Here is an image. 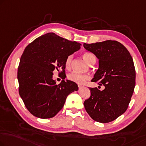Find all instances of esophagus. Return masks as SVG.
<instances>
[{"instance_id": "34e87169", "label": "esophagus", "mask_w": 146, "mask_h": 146, "mask_svg": "<svg viewBox=\"0 0 146 146\" xmlns=\"http://www.w3.org/2000/svg\"><path fill=\"white\" fill-rule=\"evenodd\" d=\"M78 86H79V88H82V87H83L84 86L81 85V84H79V85H78Z\"/></svg>"}]
</instances>
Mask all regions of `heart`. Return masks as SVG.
<instances>
[{"instance_id": "1", "label": "heart", "mask_w": 146, "mask_h": 146, "mask_svg": "<svg viewBox=\"0 0 146 146\" xmlns=\"http://www.w3.org/2000/svg\"><path fill=\"white\" fill-rule=\"evenodd\" d=\"M82 57H83L84 60H85L89 65L92 64L94 62L96 63V56L94 54L88 52H84V53L82 54ZM72 59L73 55H69L68 57L67 58L66 62H65V65H66V68H69V67H70L71 62ZM67 78H68L69 80L75 82V83L83 84L85 82L86 80L90 79V77H89V75H84V74H79L77 73L73 72L69 74L68 76H67Z\"/></svg>"}]
</instances>
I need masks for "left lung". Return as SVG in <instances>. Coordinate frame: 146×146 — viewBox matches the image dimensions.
Instances as JSON below:
<instances>
[{"instance_id": "obj_1", "label": "left lung", "mask_w": 146, "mask_h": 146, "mask_svg": "<svg viewBox=\"0 0 146 146\" xmlns=\"http://www.w3.org/2000/svg\"><path fill=\"white\" fill-rule=\"evenodd\" d=\"M83 46L99 60L98 69L91 81L105 86L103 90L89 88L91 94L84 102V108L93 120L110 123L129 106L136 84L133 60L128 50L116 40L84 43Z\"/></svg>"}]
</instances>
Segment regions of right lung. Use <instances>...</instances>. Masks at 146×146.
I'll return each instance as SVG.
<instances>
[{
    "instance_id": "1",
    "label": "right lung",
    "mask_w": 146,
    "mask_h": 146,
    "mask_svg": "<svg viewBox=\"0 0 146 146\" xmlns=\"http://www.w3.org/2000/svg\"><path fill=\"white\" fill-rule=\"evenodd\" d=\"M80 45L48 33L25 48L17 69L19 93L34 116L40 119L54 117L64 107L67 96L78 90L77 84L69 80L56 84L53 73L58 71L60 75H66L67 58L79 50Z\"/></svg>"
}]
</instances>
